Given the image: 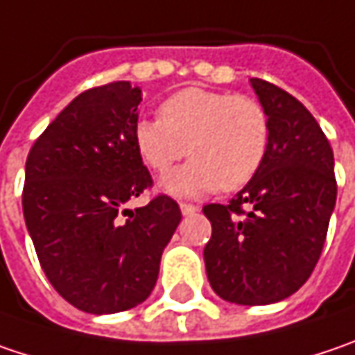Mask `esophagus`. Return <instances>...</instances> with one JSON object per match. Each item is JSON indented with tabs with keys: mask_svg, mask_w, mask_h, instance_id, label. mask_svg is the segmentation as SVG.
I'll return each mask as SVG.
<instances>
[{
	"mask_svg": "<svg viewBox=\"0 0 355 355\" xmlns=\"http://www.w3.org/2000/svg\"><path fill=\"white\" fill-rule=\"evenodd\" d=\"M198 209L195 207V205H189V202H180V213L187 217V215H195Z\"/></svg>",
	"mask_w": 355,
	"mask_h": 355,
	"instance_id": "1",
	"label": "esophagus"
}]
</instances>
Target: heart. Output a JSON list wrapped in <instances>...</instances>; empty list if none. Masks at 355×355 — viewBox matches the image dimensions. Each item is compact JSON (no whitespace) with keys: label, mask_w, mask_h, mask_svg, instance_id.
<instances>
[{"label":"heart","mask_w":355,"mask_h":355,"mask_svg":"<svg viewBox=\"0 0 355 355\" xmlns=\"http://www.w3.org/2000/svg\"><path fill=\"white\" fill-rule=\"evenodd\" d=\"M136 153L157 173L187 155L193 160L158 180L173 197L237 191L261 168L269 146V116L255 98L191 86L160 104V118H138Z\"/></svg>","instance_id":"b5f03b06"}]
</instances>
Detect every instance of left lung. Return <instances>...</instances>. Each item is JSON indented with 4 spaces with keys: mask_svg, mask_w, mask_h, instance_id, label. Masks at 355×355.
Wrapping results in <instances>:
<instances>
[{
    "mask_svg": "<svg viewBox=\"0 0 355 355\" xmlns=\"http://www.w3.org/2000/svg\"><path fill=\"white\" fill-rule=\"evenodd\" d=\"M269 116L257 171L225 205L202 207L213 235L205 267L213 291L237 305H269L295 293L320 259L338 187L334 150L300 100L251 78Z\"/></svg>",
    "mask_w": 355,
    "mask_h": 355,
    "instance_id": "8db88e82",
    "label": "left lung"
}]
</instances>
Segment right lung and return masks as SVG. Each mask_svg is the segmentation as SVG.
<instances>
[{"instance_id":"add662e5","label":"right lung","mask_w":355,"mask_h":355,"mask_svg":"<svg viewBox=\"0 0 355 355\" xmlns=\"http://www.w3.org/2000/svg\"><path fill=\"white\" fill-rule=\"evenodd\" d=\"M140 102L130 82L82 92L26 160L21 205L40 265L66 302L94 315L150 295L180 223L178 205L164 195L126 207L153 184L132 140Z\"/></svg>"}]
</instances>
